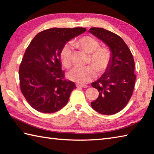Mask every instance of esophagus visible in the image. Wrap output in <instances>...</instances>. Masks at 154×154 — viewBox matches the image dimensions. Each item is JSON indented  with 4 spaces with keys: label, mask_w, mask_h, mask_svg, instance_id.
<instances>
[{
    "label": "esophagus",
    "mask_w": 154,
    "mask_h": 154,
    "mask_svg": "<svg viewBox=\"0 0 154 154\" xmlns=\"http://www.w3.org/2000/svg\"><path fill=\"white\" fill-rule=\"evenodd\" d=\"M76 86H77V88H88V85H79V84H77Z\"/></svg>",
    "instance_id": "esophagus-1"
}]
</instances>
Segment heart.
Masks as SVG:
<instances>
[{
	"label": "heart",
	"mask_w": 154,
	"mask_h": 154,
	"mask_svg": "<svg viewBox=\"0 0 154 154\" xmlns=\"http://www.w3.org/2000/svg\"><path fill=\"white\" fill-rule=\"evenodd\" d=\"M75 46L80 47L87 53L91 54V61L100 72H104L111 62L112 54L110 50L100 47V43L91 36H83L74 41ZM72 45L67 43L63 46L60 51V59L63 65L69 68L72 64ZM68 79L78 84L83 85L91 82L97 75L95 66L92 65L85 66H76L70 70L67 73Z\"/></svg>",
	"instance_id": "heart-1"
}]
</instances>
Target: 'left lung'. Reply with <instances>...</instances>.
Listing matches in <instances>:
<instances>
[{
	"label": "left lung",
	"mask_w": 154,
	"mask_h": 154,
	"mask_svg": "<svg viewBox=\"0 0 154 154\" xmlns=\"http://www.w3.org/2000/svg\"><path fill=\"white\" fill-rule=\"evenodd\" d=\"M89 32L104 42L112 54L104 73L91 83L99 96L91 106L97 112L111 115L122 110L132 96L136 79L135 62L131 50L118 35L100 27H91Z\"/></svg>",
	"instance_id": "1"
}]
</instances>
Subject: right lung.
<instances>
[{
    "label": "right lung",
    "instance_id": "obj_1",
    "mask_svg": "<svg viewBox=\"0 0 154 154\" xmlns=\"http://www.w3.org/2000/svg\"><path fill=\"white\" fill-rule=\"evenodd\" d=\"M83 27L51 28L38 33L27 47L19 66L22 94L33 108L42 113L60 110L69 101L75 83L64 79L60 51Z\"/></svg>",
    "mask_w": 154,
    "mask_h": 154
}]
</instances>
